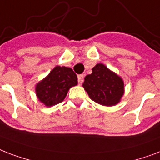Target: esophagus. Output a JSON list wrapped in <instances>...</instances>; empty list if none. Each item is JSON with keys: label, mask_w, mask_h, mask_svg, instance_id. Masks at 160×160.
<instances>
[{"label": "esophagus", "mask_w": 160, "mask_h": 160, "mask_svg": "<svg viewBox=\"0 0 160 160\" xmlns=\"http://www.w3.org/2000/svg\"><path fill=\"white\" fill-rule=\"evenodd\" d=\"M83 78H84V76L82 74H80L78 76V83L81 84L82 83V82H83Z\"/></svg>", "instance_id": "34e87169"}]
</instances>
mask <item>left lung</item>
<instances>
[{
    "label": "left lung",
    "mask_w": 160,
    "mask_h": 160,
    "mask_svg": "<svg viewBox=\"0 0 160 160\" xmlns=\"http://www.w3.org/2000/svg\"><path fill=\"white\" fill-rule=\"evenodd\" d=\"M89 97L94 102L104 106L117 104L123 95V82L102 63L92 68L82 84Z\"/></svg>",
    "instance_id": "8db88e82"
}]
</instances>
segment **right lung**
<instances>
[{
	"label": "right lung",
	"mask_w": 160,
	"mask_h": 160,
	"mask_svg": "<svg viewBox=\"0 0 160 160\" xmlns=\"http://www.w3.org/2000/svg\"><path fill=\"white\" fill-rule=\"evenodd\" d=\"M77 84L78 77L72 69L58 66L46 78L37 84L36 92L41 102L51 107L62 102L69 88Z\"/></svg>",
	"instance_id": "add662e5"
}]
</instances>
